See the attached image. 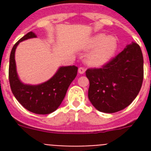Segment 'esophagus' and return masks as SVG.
<instances>
[{
    "label": "esophagus",
    "instance_id": "1",
    "mask_svg": "<svg viewBox=\"0 0 151 151\" xmlns=\"http://www.w3.org/2000/svg\"><path fill=\"white\" fill-rule=\"evenodd\" d=\"M85 72V69L84 67H79L78 69V73H81V74H83V73Z\"/></svg>",
    "mask_w": 151,
    "mask_h": 151
}]
</instances>
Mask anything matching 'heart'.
<instances>
[{"label":"heart","instance_id":"b5f03b06","mask_svg":"<svg viewBox=\"0 0 151 151\" xmlns=\"http://www.w3.org/2000/svg\"><path fill=\"white\" fill-rule=\"evenodd\" d=\"M95 49L87 57L88 66L98 67L105 64L114 55L117 48V41L113 37H106L105 34H97L92 37L86 45V49Z\"/></svg>","mask_w":151,"mask_h":151}]
</instances>
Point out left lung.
Returning a JSON list of instances; mask_svg holds the SVG:
<instances>
[{
    "mask_svg": "<svg viewBox=\"0 0 151 151\" xmlns=\"http://www.w3.org/2000/svg\"><path fill=\"white\" fill-rule=\"evenodd\" d=\"M88 99L103 113L123 110L136 99L143 80V57L138 44L132 43L101 68L86 70Z\"/></svg>",
    "mask_w": 151,
    "mask_h": 151,
    "instance_id": "8db88e82",
    "label": "left lung"
}]
</instances>
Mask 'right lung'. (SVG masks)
<instances>
[{"label":"right lung","mask_w":151,"mask_h":151,"mask_svg":"<svg viewBox=\"0 0 151 151\" xmlns=\"http://www.w3.org/2000/svg\"><path fill=\"white\" fill-rule=\"evenodd\" d=\"M36 37L34 33L29 32L14 45L10 54L8 78L14 96L23 107L34 114H48L60 106L69 86L77 76L78 67L61 66L46 82L37 85L23 84L19 80L16 71L15 49L21 41Z\"/></svg>","instance_id":"1"}]
</instances>
